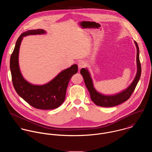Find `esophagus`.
<instances>
[{
	"mask_svg": "<svg viewBox=\"0 0 152 152\" xmlns=\"http://www.w3.org/2000/svg\"><path fill=\"white\" fill-rule=\"evenodd\" d=\"M78 68L80 69L82 68H84L87 66V63L85 61H81L78 63Z\"/></svg>",
	"mask_w": 152,
	"mask_h": 152,
	"instance_id": "34e87169",
	"label": "esophagus"
}]
</instances>
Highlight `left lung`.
Listing matches in <instances>:
<instances>
[{
  "mask_svg": "<svg viewBox=\"0 0 152 152\" xmlns=\"http://www.w3.org/2000/svg\"><path fill=\"white\" fill-rule=\"evenodd\" d=\"M134 43L136 45L137 49V72L130 86L122 91L113 95H104L98 92L94 86L93 81L88 69L87 68H83L81 69L80 72L84 78L86 86L89 92L91 99L95 105L102 107H115L125 102L130 98L139 81L141 75V64L139 60V49L137 43L135 41H134Z\"/></svg>",
  "mask_w": 152,
  "mask_h": 152,
  "instance_id": "8db88e82",
  "label": "left lung"
}]
</instances>
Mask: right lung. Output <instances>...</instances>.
Returning <instances> with one entry per match:
<instances>
[{
	"instance_id": "add662e5",
	"label": "right lung",
	"mask_w": 152,
	"mask_h": 152,
	"mask_svg": "<svg viewBox=\"0 0 152 152\" xmlns=\"http://www.w3.org/2000/svg\"><path fill=\"white\" fill-rule=\"evenodd\" d=\"M43 29L30 30L18 38L11 55L10 68L12 82L18 94L29 105L36 109L48 110L59 107L64 101L69 80L78 72V65L74 64L63 70L50 82L44 85H34L23 77L19 64V49L24 37L29 35L44 34Z\"/></svg>"
}]
</instances>
